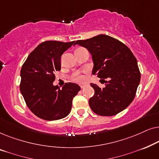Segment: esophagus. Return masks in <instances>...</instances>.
<instances>
[{"label": "esophagus", "mask_w": 159, "mask_h": 159, "mask_svg": "<svg viewBox=\"0 0 159 159\" xmlns=\"http://www.w3.org/2000/svg\"><path fill=\"white\" fill-rule=\"evenodd\" d=\"M85 84H82V85H80V88H81L82 89H83V88H85Z\"/></svg>", "instance_id": "34e87169"}]
</instances>
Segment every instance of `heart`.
Here are the masks:
<instances>
[{
	"label": "heart",
	"mask_w": 159,
	"mask_h": 159,
	"mask_svg": "<svg viewBox=\"0 0 159 159\" xmlns=\"http://www.w3.org/2000/svg\"><path fill=\"white\" fill-rule=\"evenodd\" d=\"M76 81H78V82H82V81H83V80H84V77H82V76H79V77H77L75 79Z\"/></svg>",
	"instance_id": "obj_1"
}]
</instances>
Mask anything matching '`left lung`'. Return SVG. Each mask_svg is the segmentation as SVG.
Masks as SVG:
<instances>
[{
  "label": "left lung",
  "mask_w": 159,
  "mask_h": 159,
  "mask_svg": "<svg viewBox=\"0 0 159 159\" xmlns=\"http://www.w3.org/2000/svg\"><path fill=\"white\" fill-rule=\"evenodd\" d=\"M76 44L85 48L92 55L93 75L108 79L103 80L104 88L90 83L95 90L89 100L93 111L100 116H111L125 110L134 98L140 81L138 61L132 51L124 43L106 34L77 40Z\"/></svg>",
  "instance_id": "1"
}]
</instances>
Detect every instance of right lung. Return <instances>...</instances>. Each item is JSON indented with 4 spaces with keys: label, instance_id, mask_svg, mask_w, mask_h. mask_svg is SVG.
Masks as SVG:
<instances>
[{
    "label": "right lung",
    "instance_id": "right-lung-1",
    "mask_svg": "<svg viewBox=\"0 0 159 159\" xmlns=\"http://www.w3.org/2000/svg\"><path fill=\"white\" fill-rule=\"evenodd\" d=\"M76 42L45 41L30 53L21 69L20 91L28 108L39 118L58 120L68 116L73 98L80 90L69 82L62 89L53 85L56 71L61 70V55Z\"/></svg>",
    "mask_w": 159,
    "mask_h": 159
}]
</instances>
